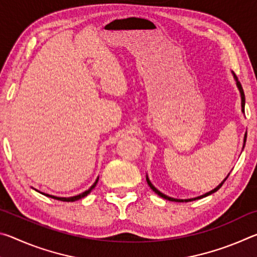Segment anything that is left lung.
I'll return each instance as SVG.
<instances>
[{
  "label": "left lung",
  "mask_w": 257,
  "mask_h": 257,
  "mask_svg": "<svg viewBox=\"0 0 257 257\" xmlns=\"http://www.w3.org/2000/svg\"><path fill=\"white\" fill-rule=\"evenodd\" d=\"M232 76H233V79H234V81H236V85H237V88H238V90H239V93H240V98H241V112L243 113V114H245V94H243V90H242L241 84H240V82H239L238 78H237V76H236V75H234V72H233V71H232ZM246 137H247V133L245 134V136H243V144H242V150H243V147H245ZM229 175H230V173H228V176L224 178L223 181L221 182V184L217 185L214 189H212L211 191H208V193H205V194L201 195V196H197V197H194V198H187V199L173 198V197H170V196H167V195L163 194V193H161V191H160L158 188H156V187H155L153 184H152L151 180H150V178H149V176H147V175H146V181H147V184H149V186L151 187V189L153 190L154 193L158 194L160 197L165 198V199H168V201H171V202H191V201H195V199H201V198H203V197H206V196H208V195H211V194H213V193H215L216 190H219V189H220V187L223 185V182H224L225 180H227V178L229 177Z\"/></svg>",
  "instance_id": "1"
}]
</instances>
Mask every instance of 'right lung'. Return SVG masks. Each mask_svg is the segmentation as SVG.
Listing matches in <instances>:
<instances>
[{
  "mask_svg": "<svg viewBox=\"0 0 257 257\" xmlns=\"http://www.w3.org/2000/svg\"><path fill=\"white\" fill-rule=\"evenodd\" d=\"M97 181H98V177H97V179L95 180L94 184H93L92 186H90L88 189L85 190L84 193H81V194H79V195H76V196H71V197H58V196H53V195H49V194H45V193H41L40 190H37V189H35V188H34V189L36 190V191H38V193L45 195V196H49V197L54 198V199H59V201H62V202H75V201H78V199H80V198H82V197H86L87 195H88V194L90 193V191H92V190L95 188V186H96Z\"/></svg>",
  "mask_w": 257,
  "mask_h": 257,
  "instance_id": "obj_1",
  "label": "right lung"
}]
</instances>
